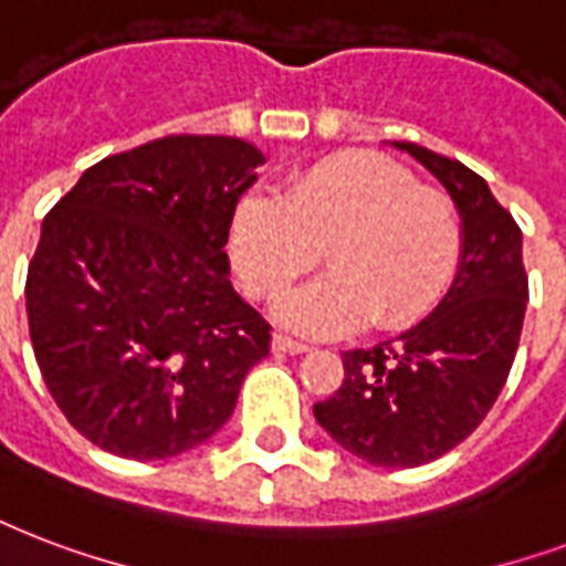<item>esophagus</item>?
<instances>
[{"label": "esophagus", "instance_id": "1", "mask_svg": "<svg viewBox=\"0 0 566 566\" xmlns=\"http://www.w3.org/2000/svg\"><path fill=\"white\" fill-rule=\"evenodd\" d=\"M273 350L275 353H291V356H300V353H308V344H302V340H293L287 335H275L273 338Z\"/></svg>", "mask_w": 566, "mask_h": 566}]
</instances>
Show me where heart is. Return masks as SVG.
Here are the masks:
<instances>
[{"mask_svg": "<svg viewBox=\"0 0 566 566\" xmlns=\"http://www.w3.org/2000/svg\"><path fill=\"white\" fill-rule=\"evenodd\" d=\"M231 261L258 300L282 296L312 273H332L282 302L279 317L308 335L374 323L407 329L437 308L463 258L451 198L421 187L395 159L344 150L296 171L284 196L252 192L231 216Z\"/></svg>", "mask_w": 566, "mask_h": 566, "instance_id": "obj_1", "label": "heart"}]
</instances>
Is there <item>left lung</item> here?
I'll return each instance as SVG.
<instances>
[{"mask_svg":"<svg viewBox=\"0 0 566 566\" xmlns=\"http://www.w3.org/2000/svg\"><path fill=\"white\" fill-rule=\"evenodd\" d=\"M454 198L463 258L437 312L398 340L347 350L344 382L314 403L317 424L359 460L412 469L448 454L493 409L523 335V231L486 180L457 159L395 142Z\"/></svg>","mask_w":566,"mask_h":566,"instance_id":"1","label":"left lung"}]
</instances>
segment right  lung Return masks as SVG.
<instances>
[{"label":"right lung","instance_id":"right-lung-1","mask_svg":"<svg viewBox=\"0 0 566 566\" xmlns=\"http://www.w3.org/2000/svg\"><path fill=\"white\" fill-rule=\"evenodd\" d=\"M264 163L234 136H166L92 166L25 275L34 359L82 437L166 460L226 424L270 323L231 287V216Z\"/></svg>","mask_w":566,"mask_h":566}]
</instances>
